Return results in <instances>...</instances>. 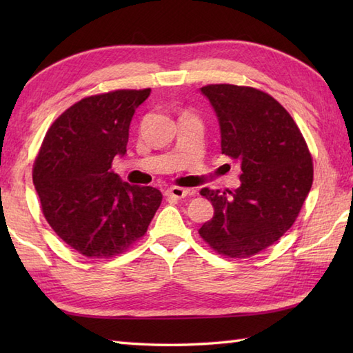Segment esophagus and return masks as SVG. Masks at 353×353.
Returning <instances> with one entry per match:
<instances>
[{"mask_svg":"<svg viewBox=\"0 0 353 353\" xmlns=\"http://www.w3.org/2000/svg\"><path fill=\"white\" fill-rule=\"evenodd\" d=\"M167 194L174 199H185L186 196H190V190L179 188V186H172V188L167 190Z\"/></svg>","mask_w":353,"mask_h":353,"instance_id":"1","label":"esophagus"}]
</instances>
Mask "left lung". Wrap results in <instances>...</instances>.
I'll list each match as a JSON object with an SVG mask.
<instances>
[{
	"label": "left lung",
	"mask_w": 353,
	"mask_h": 353,
	"mask_svg": "<svg viewBox=\"0 0 353 353\" xmlns=\"http://www.w3.org/2000/svg\"><path fill=\"white\" fill-rule=\"evenodd\" d=\"M220 125L221 153L241 167V185L203 188L214 216L199 234L229 258H249L274 244L296 221L312 185V161L297 124L273 97L254 88H200Z\"/></svg>",
	"instance_id": "obj_1"
}]
</instances>
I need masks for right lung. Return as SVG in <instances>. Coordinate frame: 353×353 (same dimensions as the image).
Listing matches in <instances>:
<instances>
[{
	"instance_id": "1",
	"label": "right lung",
	"mask_w": 353,
	"mask_h": 353,
	"mask_svg": "<svg viewBox=\"0 0 353 353\" xmlns=\"http://www.w3.org/2000/svg\"><path fill=\"white\" fill-rule=\"evenodd\" d=\"M152 89L80 100L45 134L33 167L42 212L59 238L88 258H110L147 232L161 206L153 186L123 182L112 171L124 156L132 118Z\"/></svg>"
}]
</instances>
